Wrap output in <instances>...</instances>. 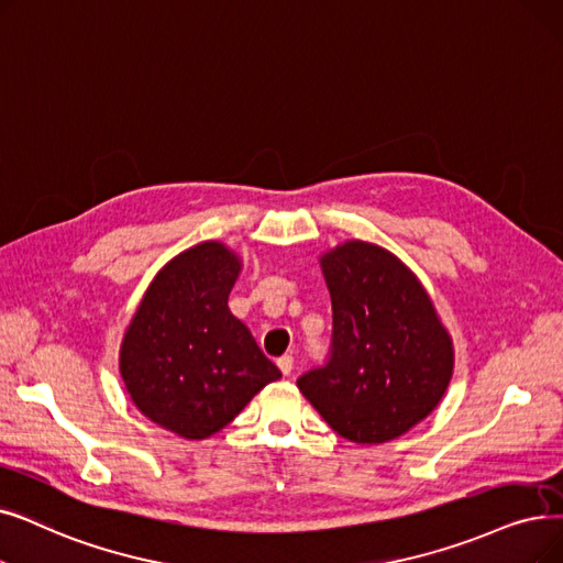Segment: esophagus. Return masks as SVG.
<instances>
[{
	"mask_svg": "<svg viewBox=\"0 0 563 563\" xmlns=\"http://www.w3.org/2000/svg\"><path fill=\"white\" fill-rule=\"evenodd\" d=\"M278 368H280L283 375H291V371H295V358H291L289 354L280 356V358H278Z\"/></svg>",
	"mask_w": 563,
	"mask_h": 563,
	"instance_id": "obj_1",
	"label": "esophagus"
}]
</instances>
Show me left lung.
<instances>
[{
	"label": "left lung",
	"instance_id": "8db88e82",
	"mask_svg": "<svg viewBox=\"0 0 563 563\" xmlns=\"http://www.w3.org/2000/svg\"><path fill=\"white\" fill-rule=\"evenodd\" d=\"M320 264L333 308L331 354L297 386L340 437L390 442L444 398L453 340L421 280L386 249L345 241Z\"/></svg>",
	"mask_w": 563,
	"mask_h": 563
}]
</instances>
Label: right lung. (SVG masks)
<instances>
[{"label":"right lung","instance_id":"1","mask_svg":"<svg viewBox=\"0 0 563 563\" xmlns=\"http://www.w3.org/2000/svg\"><path fill=\"white\" fill-rule=\"evenodd\" d=\"M241 260L221 241L169 260L121 340L119 373L133 405L184 439L223 430L280 377L228 308Z\"/></svg>","mask_w":563,"mask_h":563}]
</instances>
